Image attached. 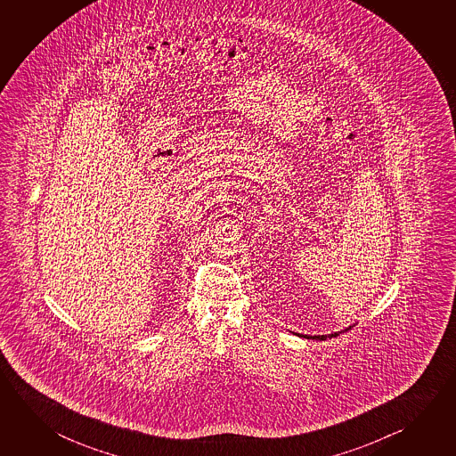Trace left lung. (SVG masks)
Wrapping results in <instances>:
<instances>
[{"label":"left lung","mask_w":456,"mask_h":456,"mask_svg":"<svg viewBox=\"0 0 456 456\" xmlns=\"http://www.w3.org/2000/svg\"><path fill=\"white\" fill-rule=\"evenodd\" d=\"M330 336V338H331V336H338L336 335H328ZM327 335H322V336H309V335H304V338H307V339H320V341H323V339H327L328 338Z\"/></svg>","instance_id":"8db88e82"}]
</instances>
